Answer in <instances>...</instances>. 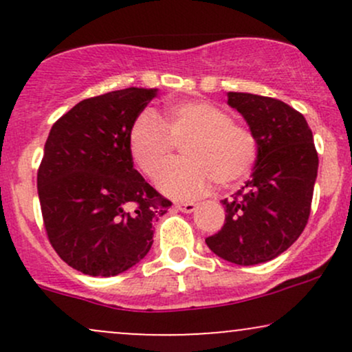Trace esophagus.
<instances>
[{"label": "esophagus", "instance_id": "esophagus-1", "mask_svg": "<svg viewBox=\"0 0 352 352\" xmlns=\"http://www.w3.org/2000/svg\"><path fill=\"white\" fill-rule=\"evenodd\" d=\"M175 208L184 213H192L197 208V204H192V201H179V204H175Z\"/></svg>", "mask_w": 352, "mask_h": 352}]
</instances>
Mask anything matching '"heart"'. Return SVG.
<instances>
[{"instance_id":"b5f03b06","label":"heart","mask_w":352,"mask_h":352,"mask_svg":"<svg viewBox=\"0 0 352 352\" xmlns=\"http://www.w3.org/2000/svg\"><path fill=\"white\" fill-rule=\"evenodd\" d=\"M182 142L187 159L172 164L159 180L162 192L175 199L204 195L213 182L228 187L243 180L258 153L252 131L204 100L170 104L165 124L155 112L144 111L129 134L132 159L148 179L160 175Z\"/></svg>"}]
</instances>
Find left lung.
I'll list each match as a JSON object with an SVG mask.
<instances>
[{"label":"left lung","mask_w":352,"mask_h":352,"mask_svg":"<svg viewBox=\"0 0 352 352\" xmlns=\"http://www.w3.org/2000/svg\"><path fill=\"white\" fill-rule=\"evenodd\" d=\"M228 106L256 139V162L245 187L221 200L225 223L205 243L230 263L260 265L286 252L308 223L318 152L305 117L283 100L228 92Z\"/></svg>","instance_id":"obj_1"}]
</instances>
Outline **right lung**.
<instances>
[{"label":"right lung","mask_w":352,"mask_h":352,"mask_svg":"<svg viewBox=\"0 0 352 352\" xmlns=\"http://www.w3.org/2000/svg\"><path fill=\"white\" fill-rule=\"evenodd\" d=\"M155 96L127 87L84 99L47 135L38 170L44 228L80 273L116 276L139 263L172 205L135 170L129 148L132 124Z\"/></svg>","instance_id":"1"}]
</instances>
